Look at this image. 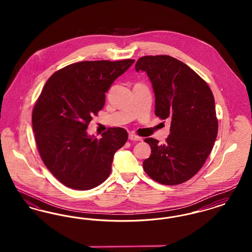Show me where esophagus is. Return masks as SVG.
<instances>
[{"mask_svg":"<svg viewBox=\"0 0 252 252\" xmlns=\"http://www.w3.org/2000/svg\"><path fill=\"white\" fill-rule=\"evenodd\" d=\"M128 138H129V140H131V141H137V142L143 141L142 137H140V136H138V135H135V134H129Z\"/></svg>","mask_w":252,"mask_h":252,"instance_id":"esophagus-1","label":"esophagus"}]
</instances>
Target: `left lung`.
I'll use <instances>...</instances> for the list:
<instances>
[{
	"label": "left lung",
	"instance_id": "8db88e82",
	"mask_svg": "<svg viewBox=\"0 0 252 252\" xmlns=\"http://www.w3.org/2000/svg\"><path fill=\"white\" fill-rule=\"evenodd\" d=\"M135 69L146 72L152 83L156 116L171 120L165 144L144 140L151 147V155L143 163L144 172L158 183L181 184L201 169L216 142L214 94L196 72L170 56L142 57Z\"/></svg>",
	"mask_w": 252,
	"mask_h": 252
}]
</instances>
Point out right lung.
Listing matches in <instances>:
<instances>
[{"label":"right lung","instance_id":"right-lung-1","mask_svg":"<svg viewBox=\"0 0 252 252\" xmlns=\"http://www.w3.org/2000/svg\"><path fill=\"white\" fill-rule=\"evenodd\" d=\"M134 61L73 63L53 73L44 85L32 112L33 130L43 163L63 185L90 190L108 179L127 132L109 127L97 139L86 129L104 107L109 87Z\"/></svg>","mask_w":252,"mask_h":252}]
</instances>
